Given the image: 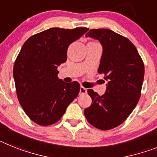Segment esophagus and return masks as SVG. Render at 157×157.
Listing matches in <instances>:
<instances>
[{
  "label": "esophagus",
  "instance_id": "1",
  "mask_svg": "<svg viewBox=\"0 0 157 157\" xmlns=\"http://www.w3.org/2000/svg\"><path fill=\"white\" fill-rule=\"evenodd\" d=\"M87 93V89L84 88L83 86H81L80 88V94H85Z\"/></svg>",
  "mask_w": 157,
  "mask_h": 157
}]
</instances>
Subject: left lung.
Here are the masks:
<instances>
[{
    "instance_id": "8db88e82",
    "label": "left lung",
    "mask_w": 157,
    "mask_h": 157,
    "mask_svg": "<svg viewBox=\"0 0 157 157\" xmlns=\"http://www.w3.org/2000/svg\"><path fill=\"white\" fill-rule=\"evenodd\" d=\"M85 36L102 45L98 72L108 83L102 96L88 89L92 105L85 109V116L99 129H112L127 119L139 101L144 76L143 60L128 39L112 30L91 29Z\"/></svg>"
}]
</instances>
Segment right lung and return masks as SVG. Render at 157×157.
<instances>
[{
	"label": "right lung",
	"instance_id": "1",
	"mask_svg": "<svg viewBox=\"0 0 157 157\" xmlns=\"http://www.w3.org/2000/svg\"><path fill=\"white\" fill-rule=\"evenodd\" d=\"M89 30L51 28L25 42L16 59L13 78L20 104L32 121L42 126L55 124L80 92V85L57 77V67L67 60L71 43Z\"/></svg>",
	"mask_w": 157,
	"mask_h": 157
}]
</instances>
